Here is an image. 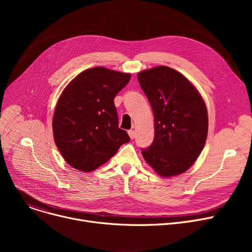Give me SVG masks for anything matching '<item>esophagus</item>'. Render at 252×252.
Returning <instances> with one entry per match:
<instances>
[{"instance_id": "obj_1", "label": "esophagus", "mask_w": 252, "mask_h": 252, "mask_svg": "<svg viewBox=\"0 0 252 252\" xmlns=\"http://www.w3.org/2000/svg\"><path fill=\"white\" fill-rule=\"evenodd\" d=\"M127 133H128V136H129V138H130L131 140L135 139V137H136V133H135V130H134V129H129V130L127 131Z\"/></svg>"}]
</instances>
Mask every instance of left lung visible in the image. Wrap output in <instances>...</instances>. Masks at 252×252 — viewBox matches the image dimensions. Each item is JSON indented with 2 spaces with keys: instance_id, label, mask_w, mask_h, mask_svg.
<instances>
[{
  "instance_id": "1",
  "label": "left lung",
  "mask_w": 252,
  "mask_h": 252,
  "mask_svg": "<svg viewBox=\"0 0 252 252\" xmlns=\"http://www.w3.org/2000/svg\"><path fill=\"white\" fill-rule=\"evenodd\" d=\"M138 81L154 114V140L141 149L144 159L161 177L181 175L205 145L206 105L188 79L167 66L143 70Z\"/></svg>"
}]
</instances>
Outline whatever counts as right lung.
<instances>
[{
    "instance_id": "add662e5",
    "label": "right lung",
    "mask_w": 252,
    "mask_h": 252,
    "mask_svg": "<svg viewBox=\"0 0 252 252\" xmlns=\"http://www.w3.org/2000/svg\"><path fill=\"white\" fill-rule=\"evenodd\" d=\"M130 74L94 67L79 73L64 89L53 116L56 146L70 166L85 173L107 162L129 142L118 127L114 98Z\"/></svg>"
}]
</instances>
